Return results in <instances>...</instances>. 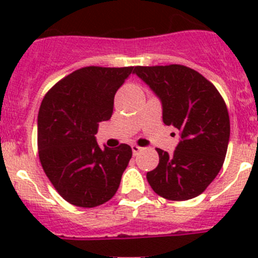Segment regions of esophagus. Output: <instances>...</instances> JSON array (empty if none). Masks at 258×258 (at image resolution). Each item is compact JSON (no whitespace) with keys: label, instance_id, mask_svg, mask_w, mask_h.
Returning a JSON list of instances; mask_svg holds the SVG:
<instances>
[{"label":"esophagus","instance_id":"34e87169","mask_svg":"<svg viewBox=\"0 0 258 258\" xmlns=\"http://www.w3.org/2000/svg\"><path fill=\"white\" fill-rule=\"evenodd\" d=\"M131 148H132V152H134L135 156L139 155L141 151H144V147H140V146H137V145H132Z\"/></svg>","mask_w":258,"mask_h":258}]
</instances>
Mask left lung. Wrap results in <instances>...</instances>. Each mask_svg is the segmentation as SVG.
<instances>
[{"label":"left lung","mask_w":258,"mask_h":258,"mask_svg":"<svg viewBox=\"0 0 258 258\" xmlns=\"http://www.w3.org/2000/svg\"><path fill=\"white\" fill-rule=\"evenodd\" d=\"M135 72L160 97L165 124L181 132L173 155L157 148L160 162L147 172L148 183L171 201L197 197L225 162L230 140L225 100L209 80L183 64L137 66Z\"/></svg>","instance_id":"left-lung-1"}]
</instances>
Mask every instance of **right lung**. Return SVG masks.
Masks as SVG:
<instances>
[{
    "mask_svg": "<svg viewBox=\"0 0 258 258\" xmlns=\"http://www.w3.org/2000/svg\"><path fill=\"white\" fill-rule=\"evenodd\" d=\"M134 67L88 66L56 83L37 118L38 157L59 196L79 207L100 206L117 192L132 157L128 145L101 148L98 123L111 118L117 90Z\"/></svg>",
    "mask_w": 258,
    "mask_h": 258,
    "instance_id": "obj_1",
    "label": "right lung"
}]
</instances>
